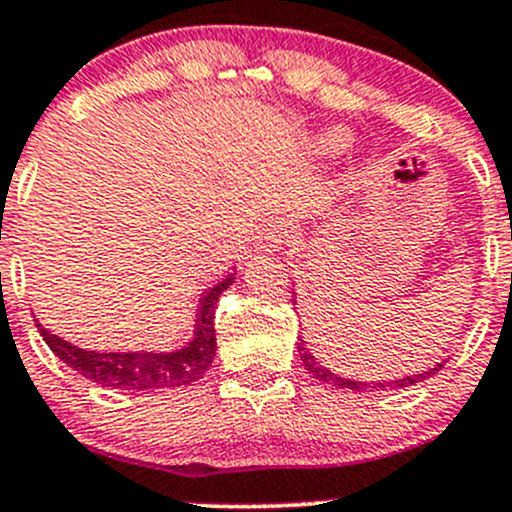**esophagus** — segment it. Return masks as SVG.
<instances>
[{
  "instance_id": "esophagus-1",
  "label": "esophagus",
  "mask_w": 512,
  "mask_h": 512,
  "mask_svg": "<svg viewBox=\"0 0 512 512\" xmlns=\"http://www.w3.org/2000/svg\"><path fill=\"white\" fill-rule=\"evenodd\" d=\"M290 237V224L285 219H270L267 224H262V229L257 232V250L260 252H278L280 247L288 242Z\"/></svg>"
}]
</instances>
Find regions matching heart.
I'll return each mask as SVG.
<instances>
[{
  "label": "heart",
  "mask_w": 512,
  "mask_h": 512,
  "mask_svg": "<svg viewBox=\"0 0 512 512\" xmlns=\"http://www.w3.org/2000/svg\"><path fill=\"white\" fill-rule=\"evenodd\" d=\"M346 138V131H338L336 128V131H328L326 136L321 138V146L328 148V151H336V148H341L343 143H346Z\"/></svg>",
  "instance_id": "b5f03b06"
}]
</instances>
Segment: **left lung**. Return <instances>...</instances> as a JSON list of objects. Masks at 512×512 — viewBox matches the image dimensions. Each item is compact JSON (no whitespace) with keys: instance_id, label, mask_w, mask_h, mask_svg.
Here are the masks:
<instances>
[{"instance_id":"8db88e82","label":"left lung","mask_w":512,"mask_h":512,"mask_svg":"<svg viewBox=\"0 0 512 512\" xmlns=\"http://www.w3.org/2000/svg\"><path fill=\"white\" fill-rule=\"evenodd\" d=\"M298 353H300V361H303L305 371H308V374H313V379L323 381V384L338 386V389H353V391H366V389L374 391V389H386V386H389V389H404V386H414V384H419V381L429 379V376L437 374V371L442 369V364H437V366H434V369L422 371V374L401 376V379H391V381H379V384H376V381H371V384H366V381L343 379V376L333 374L331 369H326V366H321V361H318V358H315L313 353H310V348L305 346L303 338H300V343H298Z\"/></svg>"}]
</instances>
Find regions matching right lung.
<instances>
[{"label": "right lung", "mask_w": 512, "mask_h": 512, "mask_svg": "<svg viewBox=\"0 0 512 512\" xmlns=\"http://www.w3.org/2000/svg\"><path fill=\"white\" fill-rule=\"evenodd\" d=\"M232 283L234 275H227L207 290V295L199 300L194 338L176 351H88V348L62 341L60 336L42 328L40 321H37V328L62 364H68L70 369L95 384L123 391L176 389V386H189L202 379L212 366L214 353H217L214 308L219 303V295Z\"/></svg>", "instance_id": "obj_1"}]
</instances>
